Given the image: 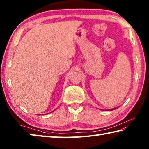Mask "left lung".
<instances>
[{
	"instance_id": "8db88e82",
	"label": "left lung",
	"mask_w": 149,
	"mask_h": 149,
	"mask_svg": "<svg viewBox=\"0 0 149 149\" xmlns=\"http://www.w3.org/2000/svg\"><path fill=\"white\" fill-rule=\"evenodd\" d=\"M117 108H118V107H117L113 108V109H105V111H111V110H113V109H117Z\"/></svg>"
}]
</instances>
